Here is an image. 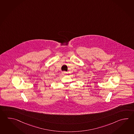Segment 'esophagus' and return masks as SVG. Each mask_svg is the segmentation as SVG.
Instances as JSON below:
<instances>
[{
  "label": "esophagus",
  "instance_id": "1",
  "mask_svg": "<svg viewBox=\"0 0 134 134\" xmlns=\"http://www.w3.org/2000/svg\"><path fill=\"white\" fill-rule=\"evenodd\" d=\"M67 74V72H66V71H63V74Z\"/></svg>",
  "mask_w": 134,
  "mask_h": 134
}]
</instances>
